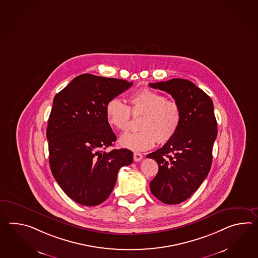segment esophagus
Wrapping results in <instances>:
<instances>
[{
    "instance_id": "1",
    "label": "esophagus",
    "mask_w": 258,
    "mask_h": 258,
    "mask_svg": "<svg viewBox=\"0 0 258 258\" xmlns=\"http://www.w3.org/2000/svg\"><path fill=\"white\" fill-rule=\"evenodd\" d=\"M143 155L141 154V153H134L133 154V158H134V161L135 162H140V161L143 160Z\"/></svg>"
}]
</instances>
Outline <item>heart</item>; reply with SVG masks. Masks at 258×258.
<instances>
[{
    "instance_id": "b5f03b06",
    "label": "heart",
    "mask_w": 258,
    "mask_h": 258,
    "mask_svg": "<svg viewBox=\"0 0 258 258\" xmlns=\"http://www.w3.org/2000/svg\"><path fill=\"white\" fill-rule=\"evenodd\" d=\"M130 105L117 98L109 101L105 115L109 125L118 132L127 131L132 115H143L139 123L140 132L121 136V147L141 152L151 149L156 142L164 144L171 141L181 124L182 114L178 103L159 92L147 88L139 90L128 97Z\"/></svg>"
}]
</instances>
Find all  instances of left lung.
I'll use <instances>...</instances> for the list:
<instances>
[{"label": "left lung", "mask_w": 258, "mask_h": 258, "mask_svg": "<svg viewBox=\"0 0 258 258\" xmlns=\"http://www.w3.org/2000/svg\"><path fill=\"white\" fill-rule=\"evenodd\" d=\"M149 86L169 93L181 109V124L175 137L147 155L159 167L150 182L152 194L164 204L177 205L195 194L211 168L218 135L214 104L188 80L172 79Z\"/></svg>", "instance_id": "8db88e82"}]
</instances>
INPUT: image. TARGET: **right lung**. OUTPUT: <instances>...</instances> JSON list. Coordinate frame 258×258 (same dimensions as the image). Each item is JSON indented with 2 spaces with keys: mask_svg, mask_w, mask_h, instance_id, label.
<instances>
[{
  "mask_svg": "<svg viewBox=\"0 0 258 258\" xmlns=\"http://www.w3.org/2000/svg\"><path fill=\"white\" fill-rule=\"evenodd\" d=\"M132 84L82 74L53 98L46 132L50 167L63 191L82 206L106 200L120 167L133 162L130 150L103 151L116 141L106 119V104Z\"/></svg>",
  "mask_w": 258,
  "mask_h": 258,
  "instance_id": "1",
  "label": "right lung"
}]
</instances>
